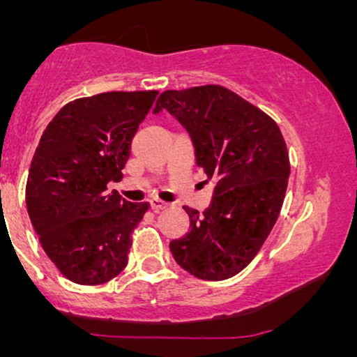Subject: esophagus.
Here are the masks:
<instances>
[{"label":"esophagus","mask_w":357,"mask_h":357,"mask_svg":"<svg viewBox=\"0 0 357 357\" xmlns=\"http://www.w3.org/2000/svg\"><path fill=\"white\" fill-rule=\"evenodd\" d=\"M149 206H151V210H153V211H161V210H166L167 203L161 202V199H151Z\"/></svg>","instance_id":"1"}]
</instances>
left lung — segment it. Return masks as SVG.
Wrapping results in <instances>:
<instances>
[{
	"mask_svg": "<svg viewBox=\"0 0 357 357\" xmlns=\"http://www.w3.org/2000/svg\"><path fill=\"white\" fill-rule=\"evenodd\" d=\"M167 110L190 134L196 166L215 179L210 206H184L190 231L169 243L174 260L203 280H225L255 258L278 218L290 166L280 129L267 114L220 85L166 90Z\"/></svg>",
	"mask_w": 357,
	"mask_h": 357,
	"instance_id": "left-lung-1",
	"label": "left lung"
}]
</instances>
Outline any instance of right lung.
Wrapping results in <instances>:
<instances>
[{"label": "right lung", "mask_w": 357, "mask_h": 357, "mask_svg": "<svg viewBox=\"0 0 357 357\" xmlns=\"http://www.w3.org/2000/svg\"><path fill=\"white\" fill-rule=\"evenodd\" d=\"M158 96L105 92L60 109L36 147L26 208L48 258L68 280L99 285L127 265L130 233L149 204L129 203L119 181L139 124Z\"/></svg>", "instance_id": "add662e5"}]
</instances>
